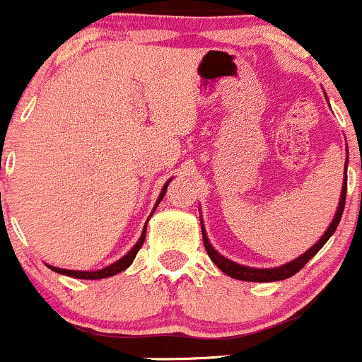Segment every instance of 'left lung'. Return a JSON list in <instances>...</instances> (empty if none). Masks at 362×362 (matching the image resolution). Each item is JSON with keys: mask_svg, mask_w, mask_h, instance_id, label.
<instances>
[{"mask_svg": "<svg viewBox=\"0 0 362 362\" xmlns=\"http://www.w3.org/2000/svg\"><path fill=\"white\" fill-rule=\"evenodd\" d=\"M345 170H346V168H345ZM345 173H346V171H345ZM345 198H346V175H345V182H343L341 198H339L338 211H337V215H334V218H333V222H331V226H329V228H327V231L324 233L322 238H320L319 242H317L315 245L312 247V249L306 250L303 255H299L298 259H294V261H291V262H287V264L280 266V268H272V269L247 268V266L236 264V262H233V261H229V259L222 257V255L218 254V252L210 245V242H208L206 235H204V229L202 228L203 229L204 249H206L208 255H210V259L215 262V266H217V268L221 269V272H224L226 275L233 276V279H236V280H245V282H276V280L289 279V276L296 275V273H298L299 269H301L303 266H305L306 262H308L310 259H312L313 255L317 254V252L322 249V247L326 245L327 240L331 238V235H333V233L337 231V228H338V224H339V218H341V215H343V208H345Z\"/></svg>", "mask_w": 362, "mask_h": 362, "instance_id": "8db88e82", "label": "left lung"}]
</instances>
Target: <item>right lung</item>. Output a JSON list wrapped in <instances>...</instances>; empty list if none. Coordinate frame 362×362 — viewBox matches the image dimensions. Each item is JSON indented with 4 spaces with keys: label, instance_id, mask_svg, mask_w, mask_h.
Wrapping results in <instances>:
<instances>
[{
    "label": "right lung",
    "instance_id": "add662e5",
    "mask_svg": "<svg viewBox=\"0 0 362 362\" xmlns=\"http://www.w3.org/2000/svg\"><path fill=\"white\" fill-rule=\"evenodd\" d=\"M168 184H170V180H168ZM168 184L164 185L163 191H160V196H159V202L158 204L160 203V199L164 198V194H166V189H168ZM145 242V228H144V233H141L140 240H138L136 245L133 247L129 252H127L126 255H124L122 259H119L117 262H113V264L107 266V268L103 269H98V272H71V269H61V268H54V266H49L52 272H57L61 273V275H68V276H75V279H86V280H98V279H107V276H113L117 275V273L124 272V269L127 268V266L131 264V262L134 261V257H136L138 250L141 249V245H144Z\"/></svg>",
    "mask_w": 362,
    "mask_h": 362
}]
</instances>
